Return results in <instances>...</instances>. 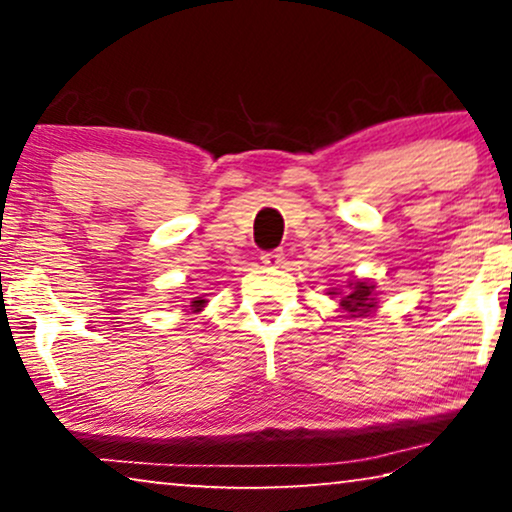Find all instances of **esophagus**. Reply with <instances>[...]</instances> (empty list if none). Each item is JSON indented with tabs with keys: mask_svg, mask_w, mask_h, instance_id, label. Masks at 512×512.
<instances>
[{
	"mask_svg": "<svg viewBox=\"0 0 512 512\" xmlns=\"http://www.w3.org/2000/svg\"><path fill=\"white\" fill-rule=\"evenodd\" d=\"M263 265H270V268H277V265L284 263V254L282 251H268V254L261 256Z\"/></svg>",
	"mask_w": 512,
	"mask_h": 512,
	"instance_id": "1",
	"label": "esophagus"
}]
</instances>
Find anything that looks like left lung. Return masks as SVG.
<instances>
[{"label": "left lung", "mask_w": 512, "mask_h": 512, "mask_svg": "<svg viewBox=\"0 0 512 512\" xmlns=\"http://www.w3.org/2000/svg\"><path fill=\"white\" fill-rule=\"evenodd\" d=\"M326 296L335 298L340 303V312H345V319H366L377 310V293L375 284L370 279L349 277L345 286H331L326 289Z\"/></svg>", "instance_id": "1"}]
</instances>
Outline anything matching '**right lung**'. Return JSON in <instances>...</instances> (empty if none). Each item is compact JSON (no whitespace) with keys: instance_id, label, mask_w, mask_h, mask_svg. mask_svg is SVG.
Returning a JSON list of instances; mask_svg holds the SVG:
<instances>
[{"instance_id":"add662e5","label":"right lung","mask_w":512,"mask_h":512,"mask_svg":"<svg viewBox=\"0 0 512 512\" xmlns=\"http://www.w3.org/2000/svg\"><path fill=\"white\" fill-rule=\"evenodd\" d=\"M205 303H207L205 298H193L191 305H184V307H188V310H191V312H200L202 307H205ZM188 310H186V312H188Z\"/></svg>"}]
</instances>
